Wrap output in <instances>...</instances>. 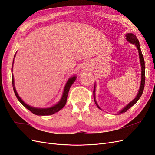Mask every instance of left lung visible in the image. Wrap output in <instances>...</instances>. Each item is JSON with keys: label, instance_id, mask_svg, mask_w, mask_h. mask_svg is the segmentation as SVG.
Instances as JSON below:
<instances>
[{"label": "left lung", "instance_id": "8db88e82", "mask_svg": "<svg viewBox=\"0 0 155 155\" xmlns=\"http://www.w3.org/2000/svg\"><path fill=\"white\" fill-rule=\"evenodd\" d=\"M126 39H127V40L129 42V43L134 44L136 46H137V48L138 50L139 57H140V64H141V66H142V81H141V85H140V90L138 91V93L137 97H136L132 101L130 102L129 104L124 108V109H123L122 110H121L119 112L118 114H121L124 113V112H125L126 111H127L128 109H129L131 107L133 106L136 104V103L138 101V100L140 99V97H141V96L142 94L143 91V89H144V85H145V62H144L143 56L142 55L141 49H140L139 41L138 40L137 36H136L134 34H126ZM93 93H94V100L95 104L97 105V107L99 108V109H100V107L98 106L97 102L96 101V100H95V86H94V88Z\"/></svg>", "mask_w": 155, "mask_h": 155}]
</instances>
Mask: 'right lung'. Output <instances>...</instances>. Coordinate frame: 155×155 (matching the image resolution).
<instances>
[{
    "label": "right lung",
    "mask_w": 155,
    "mask_h": 155,
    "mask_svg": "<svg viewBox=\"0 0 155 155\" xmlns=\"http://www.w3.org/2000/svg\"><path fill=\"white\" fill-rule=\"evenodd\" d=\"M14 57H15V56H14ZM12 84H13V91H14V92H15V94L18 99V100L21 102V104L23 106L25 107L26 109H28L30 111H31L33 114H34L35 115H38V116L51 115V114H54V113H55V112H58L61 109H63L67 103V96H68V91L70 90V88L72 85V84L74 83L75 80H76V76H74L68 79V81H67L66 85H65L61 100H60V101L58 103V104H56L55 105L51 107L50 108H48V109H37V108L32 107L31 106H29L28 105L26 104L21 99V97L18 96V94L15 90V87H14V80H13V74H12Z\"/></svg>",
    "instance_id": "right-lung-1"
}]
</instances>
